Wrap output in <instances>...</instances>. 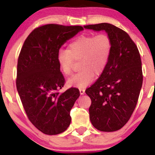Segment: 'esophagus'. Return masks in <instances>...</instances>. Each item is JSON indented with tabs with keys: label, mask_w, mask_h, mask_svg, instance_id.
<instances>
[{
	"label": "esophagus",
	"mask_w": 155,
	"mask_h": 155,
	"mask_svg": "<svg viewBox=\"0 0 155 155\" xmlns=\"http://www.w3.org/2000/svg\"><path fill=\"white\" fill-rule=\"evenodd\" d=\"M79 92H80V95H84V94L85 93V90L84 89H80Z\"/></svg>",
	"instance_id": "obj_1"
}]
</instances>
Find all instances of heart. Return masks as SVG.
Listing matches in <instances>:
<instances>
[{
    "label": "heart",
    "instance_id": "1",
    "mask_svg": "<svg viewBox=\"0 0 155 155\" xmlns=\"http://www.w3.org/2000/svg\"><path fill=\"white\" fill-rule=\"evenodd\" d=\"M112 51L111 38L106 33L80 35L68 45L60 49L57 60L62 73L68 76L72 72L74 59L80 60L81 70L68 79L71 87L84 88L92 82L96 74H102L107 66Z\"/></svg>",
    "mask_w": 155,
    "mask_h": 155
}]
</instances>
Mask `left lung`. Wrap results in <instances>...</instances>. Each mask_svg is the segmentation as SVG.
<instances>
[{
	"instance_id": "left-lung-1",
	"label": "left lung",
	"mask_w": 155,
	"mask_h": 155,
	"mask_svg": "<svg viewBox=\"0 0 155 155\" xmlns=\"http://www.w3.org/2000/svg\"><path fill=\"white\" fill-rule=\"evenodd\" d=\"M84 28L105 31L112 42L107 66L95 84L85 91L92 101L89 108L90 121L98 130H118L130 118L142 87L139 51L129 35L113 25L101 23Z\"/></svg>"
}]
</instances>
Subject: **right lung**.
Listing matches in <instances>:
<instances>
[{"label": "right lung", "instance_id": "add662e5", "mask_svg": "<svg viewBox=\"0 0 155 155\" xmlns=\"http://www.w3.org/2000/svg\"><path fill=\"white\" fill-rule=\"evenodd\" d=\"M81 26L49 24L35 28L25 41L17 63V89L28 119L47 135H57L70 125V111L79 97L71 87L60 93L65 79L57 54Z\"/></svg>", "mask_w": 155, "mask_h": 155}]
</instances>
